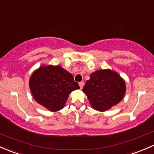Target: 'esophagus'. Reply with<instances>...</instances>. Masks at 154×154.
Segmentation results:
<instances>
[{
	"mask_svg": "<svg viewBox=\"0 0 154 154\" xmlns=\"http://www.w3.org/2000/svg\"><path fill=\"white\" fill-rule=\"evenodd\" d=\"M79 86H80V88L82 89L83 87L84 86V83H83V82H80V83H79Z\"/></svg>",
	"mask_w": 154,
	"mask_h": 154,
	"instance_id": "34e87169",
	"label": "esophagus"
}]
</instances>
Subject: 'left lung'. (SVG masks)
Segmentation results:
<instances>
[{"label":"left lung","instance_id":"left-lung-1","mask_svg":"<svg viewBox=\"0 0 154 154\" xmlns=\"http://www.w3.org/2000/svg\"><path fill=\"white\" fill-rule=\"evenodd\" d=\"M91 107L104 112L116 106L126 93L125 80L111 69L97 70L91 73L83 88Z\"/></svg>","mask_w":154,"mask_h":154}]
</instances>
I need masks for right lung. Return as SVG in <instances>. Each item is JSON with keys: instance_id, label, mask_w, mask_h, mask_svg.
I'll list each match as a JSON object with an SVG mask.
<instances>
[{"instance_id": "right-lung-1", "label": "right lung", "mask_w": 154, "mask_h": 154, "mask_svg": "<svg viewBox=\"0 0 154 154\" xmlns=\"http://www.w3.org/2000/svg\"><path fill=\"white\" fill-rule=\"evenodd\" d=\"M29 86L35 101L51 112L64 108L69 94L80 88L71 73L59 66H40L29 77Z\"/></svg>"}]
</instances>
